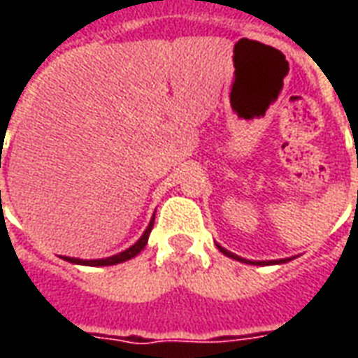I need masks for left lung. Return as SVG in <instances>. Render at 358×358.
I'll list each match as a JSON object with an SVG mask.
<instances>
[{"label": "left lung", "mask_w": 358, "mask_h": 358, "mask_svg": "<svg viewBox=\"0 0 358 358\" xmlns=\"http://www.w3.org/2000/svg\"><path fill=\"white\" fill-rule=\"evenodd\" d=\"M217 248L220 249V251H222V253H224L226 257H230V259H236V261H241V263H248V264H278V263H287V261H289V259H280V261H268V263H266V261H248V259H241V257L234 255V253H230L228 249L220 248V245H217Z\"/></svg>", "instance_id": "8db88e82"}]
</instances>
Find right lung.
<instances>
[{"mask_svg":"<svg viewBox=\"0 0 358 358\" xmlns=\"http://www.w3.org/2000/svg\"><path fill=\"white\" fill-rule=\"evenodd\" d=\"M153 220H155V217L151 218V222H149V226L145 228V232L141 234L140 240L136 241L132 248H128L126 251H122V253H118V255L107 257V259H94V261L73 259V257H61V259H65V261H69V263H74V264H86V266H110V264H118V263H124V261H130L132 257L138 255L141 249L145 248V243H148V238H149V232H151V228H153Z\"/></svg>","mask_w":358,"mask_h":358,"instance_id":"right-lung-1","label":"right lung"}]
</instances>
